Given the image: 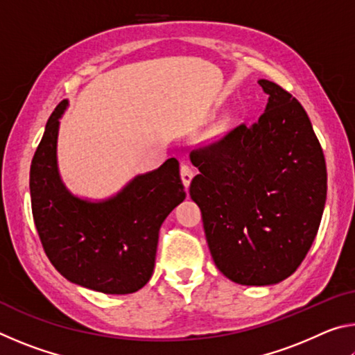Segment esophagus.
I'll return each instance as SVG.
<instances>
[{"label":"esophagus","instance_id":"obj_1","mask_svg":"<svg viewBox=\"0 0 355 355\" xmlns=\"http://www.w3.org/2000/svg\"><path fill=\"white\" fill-rule=\"evenodd\" d=\"M180 175H182V182L184 184V188L188 189L191 184V180L194 177V171H192V167L189 164L182 163V167H180Z\"/></svg>","mask_w":355,"mask_h":355}]
</instances>
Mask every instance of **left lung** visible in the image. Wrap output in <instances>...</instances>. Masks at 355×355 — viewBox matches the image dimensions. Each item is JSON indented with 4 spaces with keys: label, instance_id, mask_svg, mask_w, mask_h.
<instances>
[{
    "label": "left lung",
    "instance_id": "8db88e82",
    "mask_svg": "<svg viewBox=\"0 0 355 355\" xmlns=\"http://www.w3.org/2000/svg\"><path fill=\"white\" fill-rule=\"evenodd\" d=\"M266 110L191 152L189 186L214 264L239 285H274L296 271L320 228L327 194L321 144L302 105L260 80Z\"/></svg>",
    "mask_w": 355,
    "mask_h": 355
}]
</instances>
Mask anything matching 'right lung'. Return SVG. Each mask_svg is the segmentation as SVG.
<instances>
[{
  "mask_svg": "<svg viewBox=\"0 0 355 355\" xmlns=\"http://www.w3.org/2000/svg\"><path fill=\"white\" fill-rule=\"evenodd\" d=\"M61 101L35 150L29 191L35 228L53 266L71 284L105 294H130L153 274L159 228L186 197L175 158L135 177L106 200L71 194L58 171Z\"/></svg>",
  "mask_w": 355,
  "mask_h": 355,
  "instance_id": "1",
  "label": "right lung"
}]
</instances>
